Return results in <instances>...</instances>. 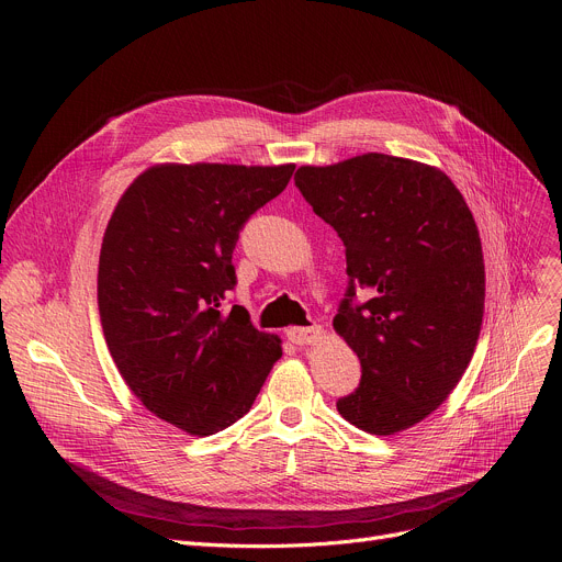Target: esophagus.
I'll use <instances>...</instances> for the list:
<instances>
[{
  "mask_svg": "<svg viewBox=\"0 0 562 562\" xmlns=\"http://www.w3.org/2000/svg\"><path fill=\"white\" fill-rule=\"evenodd\" d=\"M321 326H310V328H289L286 339L296 346H307L321 339Z\"/></svg>",
  "mask_w": 562,
  "mask_h": 562,
  "instance_id": "esophagus-1",
  "label": "esophagus"
}]
</instances>
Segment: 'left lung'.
Here are the masks:
<instances>
[{
	"instance_id": "left-lung-1",
	"label": "left lung",
	"mask_w": 562,
	"mask_h": 562,
	"mask_svg": "<svg viewBox=\"0 0 562 562\" xmlns=\"http://www.w3.org/2000/svg\"><path fill=\"white\" fill-rule=\"evenodd\" d=\"M293 180L346 248L348 289L333 326L362 380L337 401L339 415L371 435L412 428L456 390L481 335L476 221L447 172L403 157L301 166Z\"/></svg>"
}]
</instances>
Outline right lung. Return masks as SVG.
<instances>
[{
	"mask_svg": "<svg viewBox=\"0 0 562 562\" xmlns=\"http://www.w3.org/2000/svg\"><path fill=\"white\" fill-rule=\"evenodd\" d=\"M293 168L157 164L109 218L98 269L109 352L132 394L189 435L241 419L282 358L278 335L257 330L239 305L225 314L223 301L239 229Z\"/></svg>",
	"mask_w": 562,
	"mask_h": 562,
	"instance_id": "obj_1",
	"label": "right lung"
}]
</instances>
